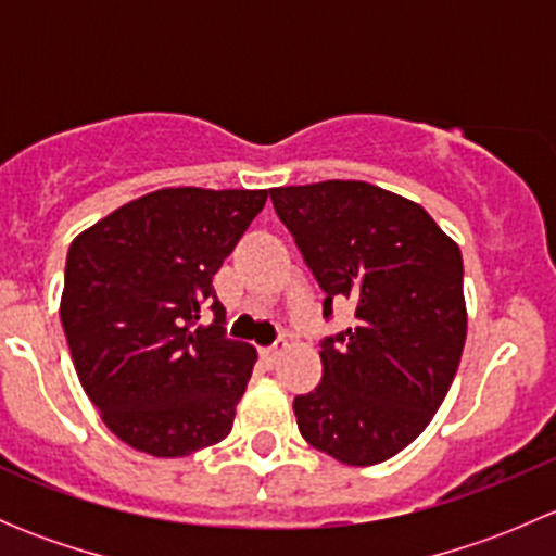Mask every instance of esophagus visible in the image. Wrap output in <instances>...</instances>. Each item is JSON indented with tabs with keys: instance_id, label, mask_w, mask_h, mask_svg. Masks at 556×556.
Masks as SVG:
<instances>
[{
	"instance_id": "esophagus-1",
	"label": "esophagus",
	"mask_w": 556,
	"mask_h": 556,
	"mask_svg": "<svg viewBox=\"0 0 556 556\" xmlns=\"http://www.w3.org/2000/svg\"><path fill=\"white\" fill-rule=\"evenodd\" d=\"M279 352H282V344H277V346H266V350L261 352V357H263V361L268 363V366H274V363H277V357H279Z\"/></svg>"
}]
</instances>
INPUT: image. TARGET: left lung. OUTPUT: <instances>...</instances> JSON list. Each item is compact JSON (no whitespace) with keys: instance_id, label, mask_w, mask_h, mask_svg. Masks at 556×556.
Wrapping results in <instances>:
<instances>
[{"instance_id":"1","label":"left lung","mask_w":556,"mask_h":556,"mask_svg":"<svg viewBox=\"0 0 556 556\" xmlns=\"http://www.w3.org/2000/svg\"><path fill=\"white\" fill-rule=\"evenodd\" d=\"M323 288L355 306V328L319 350L323 382L293 401L314 450L377 465L406 450L444 403L463 357V255L417 204L361 179L268 190Z\"/></svg>"}]
</instances>
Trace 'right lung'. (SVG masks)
Segmentation results:
<instances>
[{"label":"right lung","mask_w":556,"mask_h":556,"mask_svg":"<svg viewBox=\"0 0 556 556\" xmlns=\"http://www.w3.org/2000/svg\"><path fill=\"white\" fill-rule=\"evenodd\" d=\"M266 199L268 190L161 188L72 242L66 344L86 395L131 450L172 459L231 433L257 352L226 336L212 277ZM206 311L216 319L204 326Z\"/></svg>","instance_id":"add662e5"}]
</instances>
